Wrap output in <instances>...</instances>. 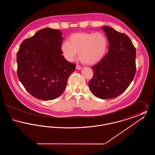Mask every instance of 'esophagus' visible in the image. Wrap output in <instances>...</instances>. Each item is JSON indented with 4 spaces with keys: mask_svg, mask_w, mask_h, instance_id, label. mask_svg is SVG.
Masks as SVG:
<instances>
[{
    "mask_svg": "<svg viewBox=\"0 0 155 155\" xmlns=\"http://www.w3.org/2000/svg\"><path fill=\"white\" fill-rule=\"evenodd\" d=\"M76 69L78 70H79L81 69V67L80 66H79V65H77V66H76Z\"/></svg>",
    "mask_w": 155,
    "mask_h": 155,
    "instance_id": "obj_1",
    "label": "esophagus"
}]
</instances>
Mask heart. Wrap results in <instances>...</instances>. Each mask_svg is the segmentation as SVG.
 Masks as SVG:
<instances>
[{
    "instance_id": "obj_1",
    "label": "heart",
    "mask_w": 155,
    "mask_h": 155,
    "mask_svg": "<svg viewBox=\"0 0 155 155\" xmlns=\"http://www.w3.org/2000/svg\"><path fill=\"white\" fill-rule=\"evenodd\" d=\"M107 49V39L101 32L75 33L69 38V42H64L61 51L65 59L73 61L77 52L81 61L87 64H94L105 55Z\"/></svg>"
}]
</instances>
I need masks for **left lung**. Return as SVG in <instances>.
<instances>
[{
	"mask_svg": "<svg viewBox=\"0 0 155 155\" xmlns=\"http://www.w3.org/2000/svg\"><path fill=\"white\" fill-rule=\"evenodd\" d=\"M109 41V52L92 66L94 75L89 88L94 95L102 99L114 98L123 93L136 72V49L127 35L113 28L102 27Z\"/></svg>",
	"mask_w": 155,
	"mask_h": 155,
	"instance_id": "left-lung-1",
	"label": "left lung"
}]
</instances>
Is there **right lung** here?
Instances as JSON below:
<instances>
[{
  "label": "right lung",
  "instance_id": "add662e5",
  "mask_svg": "<svg viewBox=\"0 0 155 155\" xmlns=\"http://www.w3.org/2000/svg\"><path fill=\"white\" fill-rule=\"evenodd\" d=\"M59 30H39L22 41L17 53V76L31 95L43 101L60 96L76 65L62 55Z\"/></svg>",
  "mask_w": 155,
  "mask_h": 155
}]
</instances>
